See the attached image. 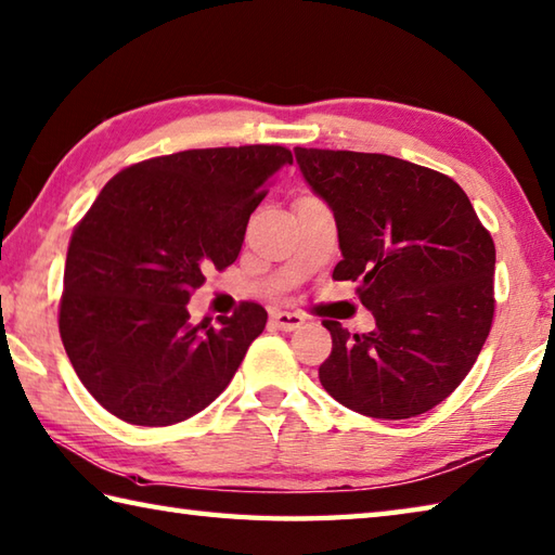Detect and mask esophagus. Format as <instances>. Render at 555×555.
<instances>
[{"instance_id":"34e87169","label":"esophagus","mask_w":555,"mask_h":555,"mask_svg":"<svg viewBox=\"0 0 555 555\" xmlns=\"http://www.w3.org/2000/svg\"><path fill=\"white\" fill-rule=\"evenodd\" d=\"M271 322H274L281 332H293V330H298L300 324H306V318H302L300 312L274 310L271 312Z\"/></svg>"}]
</instances>
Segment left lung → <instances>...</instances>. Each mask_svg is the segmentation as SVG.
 I'll return each mask as SVG.
<instances>
[{
	"instance_id": "1",
	"label": "left lung",
	"mask_w": 555,
	"mask_h": 555,
	"mask_svg": "<svg viewBox=\"0 0 555 555\" xmlns=\"http://www.w3.org/2000/svg\"><path fill=\"white\" fill-rule=\"evenodd\" d=\"M296 160L332 206L341 262L375 330L322 320L327 392L371 418L426 414L460 387L491 332L495 245L466 192L438 170L385 154L302 149Z\"/></svg>"
}]
</instances>
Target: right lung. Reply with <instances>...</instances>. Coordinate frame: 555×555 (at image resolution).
<instances>
[{"instance_id": "add662e5", "label": "right lung", "mask_w": 555, "mask_h": 555, "mask_svg": "<svg viewBox=\"0 0 555 555\" xmlns=\"http://www.w3.org/2000/svg\"><path fill=\"white\" fill-rule=\"evenodd\" d=\"M279 144L190 149L134 163L105 184L76 223L60 336L93 399L132 426H172L231 383L267 324L243 300L219 324L190 322L209 269L231 267L276 170Z\"/></svg>"}]
</instances>
